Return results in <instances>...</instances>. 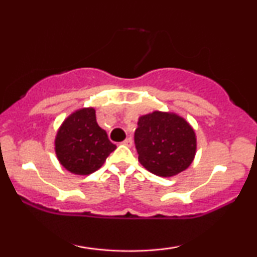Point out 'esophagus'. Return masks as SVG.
I'll return each mask as SVG.
<instances>
[{
  "mask_svg": "<svg viewBox=\"0 0 257 257\" xmlns=\"http://www.w3.org/2000/svg\"><path fill=\"white\" fill-rule=\"evenodd\" d=\"M123 145H125V146H129L131 147L132 145H133V140H132V138H126L124 141H123Z\"/></svg>",
  "mask_w": 257,
  "mask_h": 257,
  "instance_id": "obj_1",
  "label": "esophagus"
}]
</instances>
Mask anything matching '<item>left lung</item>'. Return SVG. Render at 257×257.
I'll return each instance as SVG.
<instances>
[{"mask_svg": "<svg viewBox=\"0 0 257 257\" xmlns=\"http://www.w3.org/2000/svg\"><path fill=\"white\" fill-rule=\"evenodd\" d=\"M139 162L158 176L176 175L192 163L196 134L181 117L152 112L140 117L134 134Z\"/></svg>", "mask_w": 257, "mask_h": 257, "instance_id": "left-lung-1", "label": "left lung"}]
</instances>
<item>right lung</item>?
I'll return each mask as SVG.
<instances>
[{
  "label": "right lung",
  "mask_w": 257,
  "mask_h": 257,
  "mask_svg": "<svg viewBox=\"0 0 257 257\" xmlns=\"http://www.w3.org/2000/svg\"><path fill=\"white\" fill-rule=\"evenodd\" d=\"M114 150L116 145L96 123L94 108H82L72 113L55 139V152L60 163L78 175L98 170Z\"/></svg>",
  "instance_id": "obj_1"
}]
</instances>
